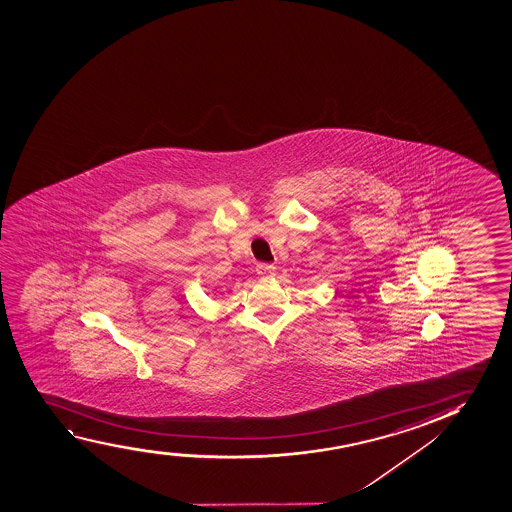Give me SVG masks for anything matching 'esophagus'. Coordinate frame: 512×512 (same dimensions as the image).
Here are the masks:
<instances>
[{"instance_id": "obj_1", "label": "esophagus", "mask_w": 512, "mask_h": 512, "mask_svg": "<svg viewBox=\"0 0 512 512\" xmlns=\"http://www.w3.org/2000/svg\"><path fill=\"white\" fill-rule=\"evenodd\" d=\"M257 274L260 278H272L276 276V267L272 264H257Z\"/></svg>"}]
</instances>
